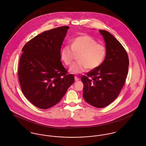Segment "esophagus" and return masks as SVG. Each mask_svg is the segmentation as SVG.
Instances as JSON below:
<instances>
[{
	"mask_svg": "<svg viewBox=\"0 0 146 146\" xmlns=\"http://www.w3.org/2000/svg\"><path fill=\"white\" fill-rule=\"evenodd\" d=\"M80 80L79 78H78L77 76H75V81H78V80Z\"/></svg>",
	"mask_w": 146,
	"mask_h": 146,
	"instance_id": "1",
	"label": "esophagus"
}]
</instances>
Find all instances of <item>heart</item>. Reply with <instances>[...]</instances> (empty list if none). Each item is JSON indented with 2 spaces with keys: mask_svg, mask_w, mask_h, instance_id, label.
Returning a JSON list of instances; mask_svg holds the SVG:
<instances>
[{
  "mask_svg": "<svg viewBox=\"0 0 146 146\" xmlns=\"http://www.w3.org/2000/svg\"><path fill=\"white\" fill-rule=\"evenodd\" d=\"M107 53L104 44L98 43L92 36L84 35L75 38L70 45H65L61 50V58L66 66L73 62L75 54L78 56V62L70 67V71L75 74H81L88 68L94 70L104 61Z\"/></svg>",
  "mask_w": 146,
  "mask_h": 146,
  "instance_id": "obj_1",
  "label": "heart"
}]
</instances>
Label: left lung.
Instances as JSON below:
<instances>
[{"instance_id":"1","label":"left lung","mask_w":146,"mask_h":146,"mask_svg":"<svg viewBox=\"0 0 146 146\" xmlns=\"http://www.w3.org/2000/svg\"><path fill=\"white\" fill-rule=\"evenodd\" d=\"M106 43L107 53L98 68L83 75V96L89 104L104 108L119 96L128 72L129 58L124 48L112 34L100 30Z\"/></svg>"}]
</instances>
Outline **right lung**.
Here are the masks:
<instances>
[{
    "mask_svg": "<svg viewBox=\"0 0 146 146\" xmlns=\"http://www.w3.org/2000/svg\"><path fill=\"white\" fill-rule=\"evenodd\" d=\"M67 26L45 31L23 47L18 71L21 90L35 106L47 109L58 104L74 82L61 61Z\"/></svg>",
    "mask_w": 146,
    "mask_h": 146,
    "instance_id": "1",
    "label": "right lung"
}]
</instances>
